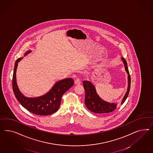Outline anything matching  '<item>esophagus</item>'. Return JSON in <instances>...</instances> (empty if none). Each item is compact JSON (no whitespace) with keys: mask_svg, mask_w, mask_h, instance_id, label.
<instances>
[{"mask_svg":"<svg viewBox=\"0 0 153 153\" xmlns=\"http://www.w3.org/2000/svg\"><path fill=\"white\" fill-rule=\"evenodd\" d=\"M74 83L76 85H79L81 83V81L79 78H76V79H74Z\"/></svg>","mask_w":153,"mask_h":153,"instance_id":"34e87169","label":"esophagus"}]
</instances>
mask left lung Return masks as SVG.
Wrapping results in <instances>:
<instances>
[{
    "label": "left lung",
    "mask_w": 153,
    "mask_h": 153,
    "mask_svg": "<svg viewBox=\"0 0 153 153\" xmlns=\"http://www.w3.org/2000/svg\"><path fill=\"white\" fill-rule=\"evenodd\" d=\"M123 62L125 65V70L128 74V88L127 91L125 95L123 98L121 102V104H123L125 102L127 97H128L130 92V86H131V77L130 73L128 70L127 64L124 58H122ZM83 88L85 91V103L86 107L88 110L95 113H111L114 111L117 107V104L114 103H109L102 100L98 96L96 92V90L92 83L88 81H83Z\"/></svg>",
    "instance_id": "8db88e82"
}]
</instances>
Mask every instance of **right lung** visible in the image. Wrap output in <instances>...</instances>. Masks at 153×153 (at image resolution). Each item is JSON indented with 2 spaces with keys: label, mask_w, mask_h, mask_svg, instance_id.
Wrapping results in <instances>:
<instances>
[{
  "label": "right lung",
  "mask_w": 153,
  "mask_h": 153,
  "mask_svg": "<svg viewBox=\"0 0 153 153\" xmlns=\"http://www.w3.org/2000/svg\"><path fill=\"white\" fill-rule=\"evenodd\" d=\"M30 52V51H27L25 56ZM22 59L19 58L16 61L13 74L12 87L16 99L25 108L33 114L47 116L55 113L60 107L62 95L74 85V79H65L56 82L51 90L42 97L34 98L25 97L19 90L16 76L18 63Z\"/></svg>",
  "instance_id": "obj_1"
}]
</instances>
